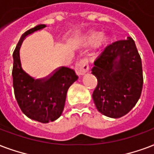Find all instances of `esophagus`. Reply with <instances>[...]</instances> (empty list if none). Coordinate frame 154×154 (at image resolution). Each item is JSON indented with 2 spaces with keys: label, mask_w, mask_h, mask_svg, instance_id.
I'll return each instance as SVG.
<instances>
[{
  "label": "esophagus",
  "mask_w": 154,
  "mask_h": 154,
  "mask_svg": "<svg viewBox=\"0 0 154 154\" xmlns=\"http://www.w3.org/2000/svg\"><path fill=\"white\" fill-rule=\"evenodd\" d=\"M75 72L77 76H82L89 71V65L86 60H82L75 64Z\"/></svg>",
  "instance_id": "1"
}]
</instances>
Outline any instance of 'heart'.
I'll use <instances>...</instances> for the list:
<instances>
[{
    "instance_id": "heart-1",
    "label": "heart",
    "mask_w": 154,
    "mask_h": 154,
    "mask_svg": "<svg viewBox=\"0 0 154 154\" xmlns=\"http://www.w3.org/2000/svg\"><path fill=\"white\" fill-rule=\"evenodd\" d=\"M110 42V36L106 33H99L96 30H90L82 36L80 43L82 47H90L93 45V48L96 53L101 49L105 48Z\"/></svg>"
}]
</instances>
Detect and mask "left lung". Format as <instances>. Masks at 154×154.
<instances>
[{
	"instance_id": "obj_1",
	"label": "left lung",
	"mask_w": 154,
	"mask_h": 154,
	"mask_svg": "<svg viewBox=\"0 0 154 154\" xmlns=\"http://www.w3.org/2000/svg\"><path fill=\"white\" fill-rule=\"evenodd\" d=\"M91 71L98 80L92 97L100 113L118 119L134 107L141 94L143 72L141 59L132 38L107 46Z\"/></svg>"
}]
</instances>
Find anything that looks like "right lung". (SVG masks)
Here are the masks:
<instances>
[{"instance_id": "1", "label": "right lung", "mask_w": 154, "mask_h": 154, "mask_svg": "<svg viewBox=\"0 0 154 154\" xmlns=\"http://www.w3.org/2000/svg\"><path fill=\"white\" fill-rule=\"evenodd\" d=\"M46 27L38 24L21 36L13 53V85L16 100L28 118L47 124L61 116L66 100L67 91L77 77L72 69L60 67L43 78L36 79L23 70L20 60V48L28 35Z\"/></svg>"}]
</instances>
